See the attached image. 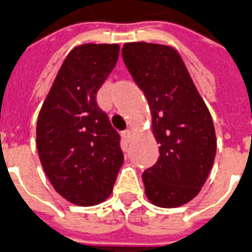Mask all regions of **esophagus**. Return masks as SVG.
Returning <instances> with one entry per match:
<instances>
[{
    "mask_svg": "<svg viewBox=\"0 0 252 252\" xmlns=\"http://www.w3.org/2000/svg\"><path fill=\"white\" fill-rule=\"evenodd\" d=\"M122 135H123V138H125V140L130 141V140H131V137H133V131H131L130 129L125 130V131L122 133Z\"/></svg>",
    "mask_w": 252,
    "mask_h": 252,
    "instance_id": "esophagus-1",
    "label": "esophagus"
}]
</instances>
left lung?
I'll list each match as a JSON object with an SVG mask.
<instances>
[{"label":"left lung","mask_w":252,"mask_h":252,"mask_svg":"<svg viewBox=\"0 0 252 252\" xmlns=\"http://www.w3.org/2000/svg\"><path fill=\"white\" fill-rule=\"evenodd\" d=\"M123 62L145 94L160 151L144 171L145 194L160 208H176L197 195L216 156V133L208 107L178 51L145 42L125 43Z\"/></svg>","instance_id":"1"}]
</instances>
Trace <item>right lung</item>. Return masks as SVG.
Segmentation results:
<instances>
[{
	"label": "right lung",
	"mask_w": 252,
	"mask_h": 252,
	"mask_svg": "<svg viewBox=\"0 0 252 252\" xmlns=\"http://www.w3.org/2000/svg\"><path fill=\"white\" fill-rule=\"evenodd\" d=\"M118 55V44L73 49L37 117L36 146L44 172L55 191L80 206L108 198L123 163L121 135L96 101Z\"/></svg>",
	"instance_id": "add662e5"
}]
</instances>
